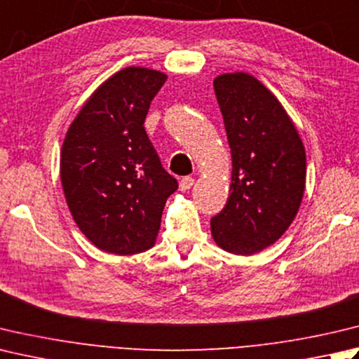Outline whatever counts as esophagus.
Listing matches in <instances>:
<instances>
[{"instance_id": "esophagus-1", "label": "esophagus", "mask_w": 359, "mask_h": 359, "mask_svg": "<svg viewBox=\"0 0 359 359\" xmlns=\"http://www.w3.org/2000/svg\"><path fill=\"white\" fill-rule=\"evenodd\" d=\"M194 185V179L193 177H184L180 180V185H179V189L180 191H188L189 188H191Z\"/></svg>"}]
</instances>
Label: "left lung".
Masks as SVG:
<instances>
[{
  "label": "left lung",
  "mask_w": 359,
  "mask_h": 359,
  "mask_svg": "<svg viewBox=\"0 0 359 359\" xmlns=\"http://www.w3.org/2000/svg\"><path fill=\"white\" fill-rule=\"evenodd\" d=\"M231 152L226 207L212 217L221 249L254 255L282 236L305 191V147L292 119L271 90L249 73L213 81Z\"/></svg>",
  "instance_id": "8db88e82"
}]
</instances>
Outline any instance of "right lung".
<instances>
[{"mask_svg":"<svg viewBox=\"0 0 359 359\" xmlns=\"http://www.w3.org/2000/svg\"><path fill=\"white\" fill-rule=\"evenodd\" d=\"M168 76L129 67L95 90L60 152L63 194L97 249L135 255L156 244L166 199L179 188L147 138L144 119Z\"/></svg>","mask_w":359,"mask_h":359,"instance_id":"add662e5","label":"right lung"}]
</instances>
